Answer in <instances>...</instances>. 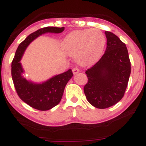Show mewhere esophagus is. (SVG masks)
Returning a JSON list of instances; mask_svg holds the SVG:
<instances>
[{
  "label": "esophagus",
  "mask_w": 146,
  "mask_h": 146,
  "mask_svg": "<svg viewBox=\"0 0 146 146\" xmlns=\"http://www.w3.org/2000/svg\"><path fill=\"white\" fill-rule=\"evenodd\" d=\"M79 73V69L78 68H73V75H76Z\"/></svg>",
  "instance_id": "1"
}]
</instances>
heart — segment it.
Returning <instances> with one entry per match:
<instances>
[{
  "label": "heart",
  "mask_w": 146,
  "mask_h": 146,
  "mask_svg": "<svg viewBox=\"0 0 146 146\" xmlns=\"http://www.w3.org/2000/svg\"><path fill=\"white\" fill-rule=\"evenodd\" d=\"M105 36L98 29H86L70 32L62 42L64 51L76 56L81 66H90L100 58L105 46Z\"/></svg>",
  "instance_id": "1"
}]
</instances>
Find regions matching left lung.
<instances>
[{
	"mask_svg": "<svg viewBox=\"0 0 146 146\" xmlns=\"http://www.w3.org/2000/svg\"><path fill=\"white\" fill-rule=\"evenodd\" d=\"M107 48L98 62L85 72L88 81L84 92L90 104L105 109L122 99L131 74L126 44L112 32H105Z\"/></svg>",
	"mask_w": 146,
	"mask_h": 146,
	"instance_id": "1",
	"label": "left lung"
}]
</instances>
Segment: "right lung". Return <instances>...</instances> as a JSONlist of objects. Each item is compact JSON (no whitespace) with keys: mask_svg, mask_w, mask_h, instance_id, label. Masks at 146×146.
Masks as SVG:
<instances>
[{"mask_svg":"<svg viewBox=\"0 0 146 146\" xmlns=\"http://www.w3.org/2000/svg\"><path fill=\"white\" fill-rule=\"evenodd\" d=\"M64 27H46L30 34L17 47L11 65V74L16 92L23 102L36 110L46 111L56 106L62 98L66 84L73 77L71 69L53 76L48 80L36 83L25 78L20 61L27 47L36 38L45 33L58 34Z\"/></svg>","mask_w":146,"mask_h":146,"instance_id":"right-lung-1","label":"right lung"}]
</instances>
